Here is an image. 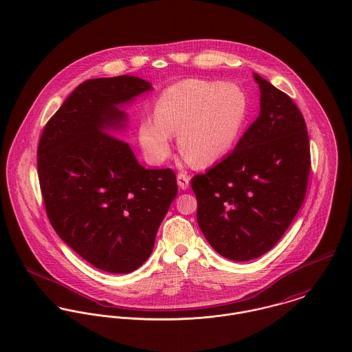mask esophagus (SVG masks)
<instances>
[{
    "label": "esophagus",
    "instance_id": "obj_1",
    "mask_svg": "<svg viewBox=\"0 0 352 352\" xmlns=\"http://www.w3.org/2000/svg\"><path fill=\"white\" fill-rule=\"evenodd\" d=\"M189 175L188 174H184V173H179L177 175V182H178V186L182 189V190H186L189 188Z\"/></svg>",
    "mask_w": 352,
    "mask_h": 352
}]
</instances>
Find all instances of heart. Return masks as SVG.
Returning <instances> with one entry per match:
<instances>
[{"instance_id":"heart-1","label":"heart","mask_w":352,"mask_h":352,"mask_svg":"<svg viewBox=\"0 0 352 352\" xmlns=\"http://www.w3.org/2000/svg\"><path fill=\"white\" fill-rule=\"evenodd\" d=\"M247 96L234 83L186 79L159 97L155 118L139 125L140 146L153 163L170 154L173 133L185 157L208 166L228 155L247 118Z\"/></svg>"}]
</instances>
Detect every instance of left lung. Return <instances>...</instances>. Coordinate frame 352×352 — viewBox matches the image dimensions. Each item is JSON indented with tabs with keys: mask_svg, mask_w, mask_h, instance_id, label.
Segmentation results:
<instances>
[{
	"mask_svg": "<svg viewBox=\"0 0 352 352\" xmlns=\"http://www.w3.org/2000/svg\"><path fill=\"white\" fill-rule=\"evenodd\" d=\"M261 111L234 151L192 179L197 223L221 256L270 251L301 208L311 168L305 120L293 100L254 73Z\"/></svg>",
	"mask_w": 352,
	"mask_h": 352,
	"instance_id": "left-lung-1",
	"label": "left lung"
}]
</instances>
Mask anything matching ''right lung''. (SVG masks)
<instances>
[{
	"mask_svg": "<svg viewBox=\"0 0 352 352\" xmlns=\"http://www.w3.org/2000/svg\"><path fill=\"white\" fill-rule=\"evenodd\" d=\"M151 89L133 76L85 80L40 138L38 174L52 228L108 273H132L148 259L178 193L171 168L143 167L116 138L128 126L125 107Z\"/></svg>",
	"mask_w": 352,
	"mask_h": 352,
	"instance_id": "right-lung-1",
	"label": "right lung"
}]
</instances>
